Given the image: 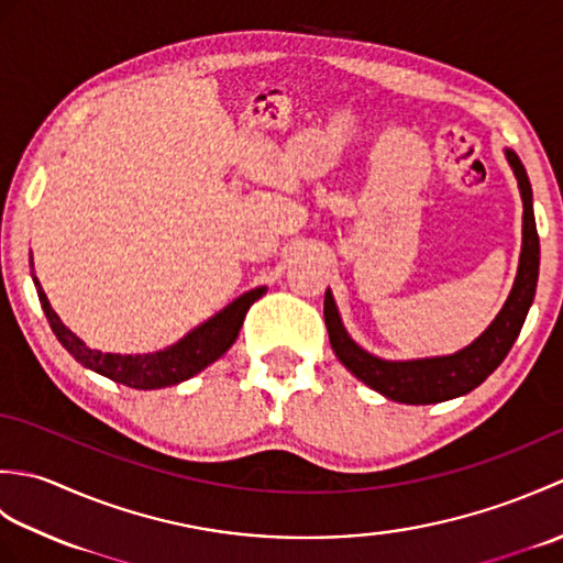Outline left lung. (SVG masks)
Returning <instances> with one entry per match:
<instances>
[{
    "label": "left lung",
    "mask_w": 563,
    "mask_h": 563,
    "mask_svg": "<svg viewBox=\"0 0 563 563\" xmlns=\"http://www.w3.org/2000/svg\"><path fill=\"white\" fill-rule=\"evenodd\" d=\"M506 157L512 166V172L518 176L525 208L522 254L518 278L516 285H512L508 302L494 319V324L472 345H466L464 351L454 355L428 357V361H379V357L369 355L361 345L353 343V339L345 333L341 324L339 309L333 305L331 292L327 290L324 295V321L333 353L339 355V361L349 367L357 379H363L367 387L385 394L387 399L401 404H438L462 397V394L479 387L482 382L504 363V357L518 339L537 290V275H540V236H537L528 172H525V166L516 152L508 150Z\"/></svg>",
    "instance_id": "obj_1"
}]
</instances>
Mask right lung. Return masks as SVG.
Masks as SVG:
<instances>
[{
  "label": "right lung",
  "mask_w": 563,
  "mask_h": 563,
  "mask_svg": "<svg viewBox=\"0 0 563 563\" xmlns=\"http://www.w3.org/2000/svg\"><path fill=\"white\" fill-rule=\"evenodd\" d=\"M35 288H38V300L47 321H51V329L55 331L57 341L75 355V361L81 363L84 367H91L93 373L106 375L113 382H121V385L135 389H159L178 385V382L194 377L202 367L218 361V357L236 341L249 307L266 292V288L244 292L230 307H224L220 314L208 319L206 324H200L198 329L190 331L188 336L169 345V349L147 355H118L87 349V345H84L53 312V307L47 302L38 280H35Z\"/></svg>",
  "instance_id": "obj_1"
}]
</instances>
